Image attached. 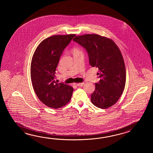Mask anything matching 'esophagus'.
Instances as JSON below:
<instances>
[{
    "instance_id": "obj_1",
    "label": "esophagus",
    "mask_w": 153,
    "mask_h": 153,
    "mask_svg": "<svg viewBox=\"0 0 153 153\" xmlns=\"http://www.w3.org/2000/svg\"><path fill=\"white\" fill-rule=\"evenodd\" d=\"M74 85L78 86H82L84 85V82H81V83H75Z\"/></svg>"
}]
</instances>
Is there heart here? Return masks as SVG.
<instances>
[{"mask_svg": "<svg viewBox=\"0 0 153 153\" xmlns=\"http://www.w3.org/2000/svg\"><path fill=\"white\" fill-rule=\"evenodd\" d=\"M75 51H76V50H75Z\"/></svg>", "mask_w": 153, "mask_h": 153, "instance_id": "heart-1", "label": "heart"}]
</instances>
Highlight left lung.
Instances as JSON below:
<instances>
[{"instance_id":"left-lung-1","label":"left lung","mask_w":153,"mask_h":153,"mask_svg":"<svg viewBox=\"0 0 153 153\" xmlns=\"http://www.w3.org/2000/svg\"><path fill=\"white\" fill-rule=\"evenodd\" d=\"M73 41L86 50L91 67L99 69L100 80L95 84L91 102L99 108L111 107L123 94L126 83V69L120 49L113 40L96 34L75 36Z\"/></svg>"}]
</instances>
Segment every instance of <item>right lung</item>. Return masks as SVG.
I'll return each instance as SVG.
<instances>
[{
  "instance_id": "add662e5",
  "label": "right lung",
  "mask_w": 153,
  "mask_h": 153,
  "mask_svg": "<svg viewBox=\"0 0 153 153\" xmlns=\"http://www.w3.org/2000/svg\"><path fill=\"white\" fill-rule=\"evenodd\" d=\"M75 34L55 35L44 39L36 48L30 65V78L36 96L49 107L58 109L69 103L73 88L55 81L56 69L65 47Z\"/></svg>"
}]
</instances>
